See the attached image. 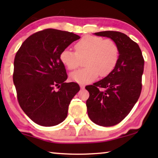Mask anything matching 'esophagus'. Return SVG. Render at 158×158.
<instances>
[{
  "label": "esophagus",
  "mask_w": 158,
  "mask_h": 158,
  "mask_svg": "<svg viewBox=\"0 0 158 158\" xmlns=\"http://www.w3.org/2000/svg\"><path fill=\"white\" fill-rule=\"evenodd\" d=\"M80 88H81V89H84L85 88V85H83V84H80Z\"/></svg>",
  "instance_id": "1"
}]
</instances>
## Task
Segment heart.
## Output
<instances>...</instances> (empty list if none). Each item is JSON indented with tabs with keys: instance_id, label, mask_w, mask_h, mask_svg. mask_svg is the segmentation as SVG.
Segmentation results:
<instances>
[{
	"instance_id": "obj_1",
	"label": "heart",
	"mask_w": 158,
	"mask_h": 158,
	"mask_svg": "<svg viewBox=\"0 0 158 158\" xmlns=\"http://www.w3.org/2000/svg\"><path fill=\"white\" fill-rule=\"evenodd\" d=\"M75 52L69 49L62 51L61 62L69 70L77 69L81 59L85 60V68L73 72L70 79L79 84H89L100 75L105 77L116 67L119 58V49L111 39L103 40L100 37L87 35L80 40L74 46Z\"/></svg>"
}]
</instances>
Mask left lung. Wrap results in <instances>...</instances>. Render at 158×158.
I'll return each mask as SVG.
<instances>
[{
	"label": "left lung",
	"mask_w": 158,
	"mask_h": 158,
	"mask_svg": "<svg viewBox=\"0 0 158 158\" xmlns=\"http://www.w3.org/2000/svg\"><path fill=\"white\" fill-rule=\"evenodd\" d=\"M94 34L116 42L119 58L110 74L85 86L90 94L86 101L88 115L95 124L113 126L127 116L139 98L144 60L139 45L125 34L110 31Z\"/></svg>",
	"instance_id": "1"
}]
</instances>
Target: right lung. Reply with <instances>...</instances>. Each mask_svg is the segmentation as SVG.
Listing matches in <instances>:
<instances>
[{"mask_svg": "<svg viewBox=\"0 0 158 158\" xmlns=\"http://www.w3.org/2000/svg\"><path fill=\"white\" fill-rule=\"evenodd\" d=\"M79 38L68 31L45 29L29 36L16 53L13 81L18 102L35 123L54 126L68 116L69 103L80 88L77 83L65 82L68 75L60 55Z\"/></svg>", "mask_w": 158, "mask_h": 158, "instance_id": "1", "label": "right lung"}]
</instances>
